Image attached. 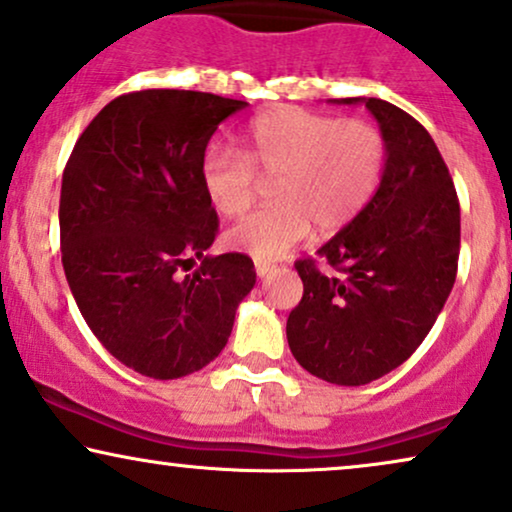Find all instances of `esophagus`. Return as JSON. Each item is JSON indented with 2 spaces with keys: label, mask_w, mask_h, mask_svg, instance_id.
<instances>
[{
  "label": "esophagus",
  "mask_w": 512,
  "mask_h": 512,
  "mask_svg": "<svg viewBox=\"0 0 512 512\" xmlns=\"http://www.w3.org/2000/svg\"><path fill=\"white\" fill-rule=\"evenodd\" d=\"M254 265H256V275H258V277L270 275V272L275 270V263H270V261H256Z\"/></svg>",
  "instance_id": "34e87169"
}]
</instances>
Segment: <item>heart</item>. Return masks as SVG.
I'll use <instances>...</instances> for the list:
<instances>
[{
    "instance_id": "1",
    "label": "heart",
    "mask_w": 512,
    "mask_h": 512,
    "mask_svg": "<svg viewBox=\"0 0 512 512\" xmlns=\"http://www.w3.org/2000/svg\"><path fill=\"white\" fill-rule=\"evenodd\" d=\"M388 164V141L376 124L341 119L294 105L258 115L240 150L211 145L199 181L211 209L237 216L249 209L263 178H275L277 202L237 221L225 235L230 249L275 261L313 232L348 225L371 202Z\"/></svg>"
}]
</instances>
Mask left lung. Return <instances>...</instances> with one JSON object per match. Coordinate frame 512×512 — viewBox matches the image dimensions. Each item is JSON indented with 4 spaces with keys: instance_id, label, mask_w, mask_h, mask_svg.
I'll use <instances>...</instances> for the list:
<instances>
[{
    "instance_id": "8db88e82",
    "label": "left lung",
    "mask_w": 512,
    "mask_h": 512,
    "mask_svg": "<svg viewBox=\"0 0 512 512\" xmlns=\"http://www.w3.org/2000/svg\"><path fill=\"white\" fill-rule=\"evenodd\" d=\"M364 103L388 141V164L371 202L336 237L301 258L303 298L287 338L305 371L364 386L409 360L433 329L459 268L461 209L447 164L414 117L381 98ZM322 260L337 270L320 271Z\"/></svg>"
}]
</instances>
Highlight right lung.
Masks as SVG:
<instances>
[{"instance_id":"right-lung-1","label":"right lung","mask_w":512,"mask_h":512,"mask_svg":"<svg viewBox=\"0 0 512 512\" xmlns=\"http://www.w3.org/2000/svg\"><path fill=\"white\" fill-rule=\"evenodd\" d=\"M244 101L145 89L110 101L77 138L61 185L63 270L105 350L169 381L218 357L254 289L249 256H204L218 216L199 164L218 124ZM195 257L203 263L180 277Z\"/></svg>"}]
</instances>
